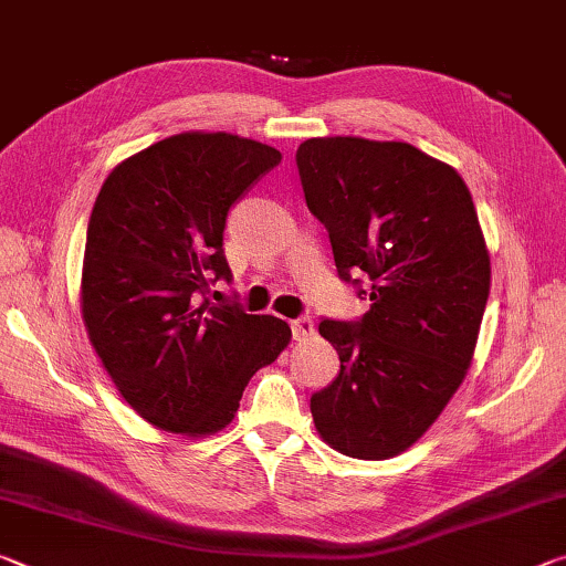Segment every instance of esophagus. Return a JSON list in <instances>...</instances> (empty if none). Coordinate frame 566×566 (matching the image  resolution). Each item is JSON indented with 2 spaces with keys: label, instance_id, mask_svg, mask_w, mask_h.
Returning a JSON list of instances; mask_svg holds the SVG:
<instances>
[{
  "label": "esophagus",
  "instance_id": "obj_1",
  "mask_svg": "<svg viewBox=\"0 0 566 566\" xmlns=\"http://www.w3.org/2000/svg\"><path fill=\"white\" fill-rule=\"evenodd\" d=\"M290 327H292L294 339H306V337H312V334H314V324H312L310 317H296V319L290 322Z\"/></svg>",
  "mask_w": 566,
  "mask_h": 566
}]
</instances>
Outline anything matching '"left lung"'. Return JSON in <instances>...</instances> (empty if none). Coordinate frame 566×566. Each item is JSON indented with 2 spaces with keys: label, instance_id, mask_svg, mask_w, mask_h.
Wrapping results in <instances>:
<instances>
[{
  "label": "left lung",
  "instance_id": "obj_1",
  "mask_svg": "<svg viewBox=\"0 0 566 566\" xmlns=\"http://www.w3.org/2000/svg\"><path fill=\"white\" fill-rule=\"evenodd\" d=\"M296 169L339 280L371 302L357 322H319L339 375L310 399L314 427L347 457H395L434 424L472 364L490 296L472 195L457 169L407 142L306 139Z\"/></svg>",
  "mask_w": 566,
  "mask_h": 566
}]
</instances>
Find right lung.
<instances>
[{"label": "right lung", "instance_id": "obj_1", "mask_svg": "<svg viewBox=\"0 0 566 566\" xmlns=\"http://www.w3.org/2000/svg\"><path fill=\"white\" fill-rule=\"evenodd\" d=\"M282 161L274 147L224 132L175 134L124 159L94 202L82 270L92 347L142 419L212 434L249 379L290 344V324L212 304L232 282L229 209Z\"/></svg>", "mask_w": 566, "mask_h": 566}]
</instances>
